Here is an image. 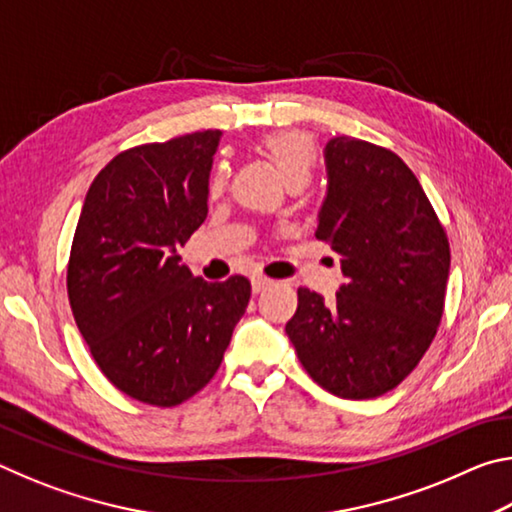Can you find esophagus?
Instances as JSON below:
<instances>
[{"instance_id": "esophagus-1", "label": "esophagus", "mask_w": 512, "mask_h": 512, "mask_svg": "<svg viewBox=\"0 0 512 512\" xmlns=\"http://www.w3.org/2000/svg\"><path fill=\"white\" fill-rule=\"evenodd\" d=\"M250 282H253V291H255V293L264 291L266 287H271V284H273L271 277H266V275H262V273H253V277H250Z\"/></svg>"}]
</instances>
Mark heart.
<instances>
[{"mask_svg":"<svg viewBox=\"0 0 512 512\" xmlns=\"http://www.w3.org/2000/svg\"><path fill=\"white\" fill-rule=\"evenodd\" d=\"M262 149L268 153L287 183L305 185L316 167V144L307 133L302 131H277L266 135L262 140ZM228 164L219 162L210 176V192L216 196L228 187Z\"/></svg>","mask_w":512,"mask_h":512,"instance_id":"1","label":"heart"}]
</instances>
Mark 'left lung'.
<instances>
[{
  "label": "left lung",
  "instance_id": "left-lung-1",
  "mask_svg": "<svg viewBox=\"0 0 512 512\" xmlns=\"http://www.w3.org/2000/svg\"><path fill=\"white\" fill-rule=\"evenodd\" d=\"M327 198L316 239L341 257L332 302L298 289L287 334L309 377L345 400H372L411 375L445 311L449 241L400 155L357 137L325 146Z\"/></svg>",
  "mask_w": 512,
  "mask_h": 512
}]
</instances>
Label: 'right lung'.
<instances>
[{
	"label": "right lung",
	"mask_w": 512,
	"mask_h": 512,
	"mask_svg": "<svg viewBox=\"0 0 512 512\" xmlns=\"http://www.w3.org/2000/svg\"><path fill=\"white\" fill-rule=\"evenodd\" d=\"M221 131L117 153L85 196L67 264L79 332L112 386L178 406L214 377L250 300V280L205 282L180 264L207 216Z\"/></svg>",
	"instance_id": "1"
}]
</instances>
